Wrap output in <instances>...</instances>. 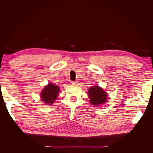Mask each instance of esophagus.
I'll return each instance as SVG.
<instances>
[{
    "label": "esophagus",
    "instance_id": "1",
    "mask_svg": "<svg viewBox=\"0 0 153 153\" xmlns=\"http://www.w3.org/2000/svg\"><path fill=\"white\" fill-rule=\"evenodd\" d=\"M71 84H77V82H76V81H72L71 82Z\"/></svg>",
    "mask_w": 153,
    "mask_h": 153
}]
</instances>
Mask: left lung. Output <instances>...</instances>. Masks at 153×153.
<instances>
[{
  "label": "left lung",
  "mask_w": 153,
  "mask_h": 153,
  "mask_svg": "<svg viewBox=\"0 0 153 153\" xmlns=\"http://www.w3.org/2000/svg\"><path fill=\"white\" fill-rule=\"evenodd\" d=\"M90 102L95 106H98L107 101V94L98 85L92 86L88 91Z\"/></svg>",
  "instance_id": "obj_1"
}]
</instances>
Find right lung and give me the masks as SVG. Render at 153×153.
Masks as SVG:
<instances>
[{
  "instance_id": "right-lung-1",
  "label": "right lung",
  "mask_w": 153,
  "mask_h": 153,
  "mask_svg": "<svg viewBox=\"0 0 153 153\" xmlns=\"http://www.w3.org/2000/svg\"><path fill=\"white\" fill-rule=\"evenodd\" d=\"M59 91L60 88L59 86L52 84V83H49L41 91L40 94L41 98L47 105H52L57 98Z\"/></svg>"
}]
</instances>
